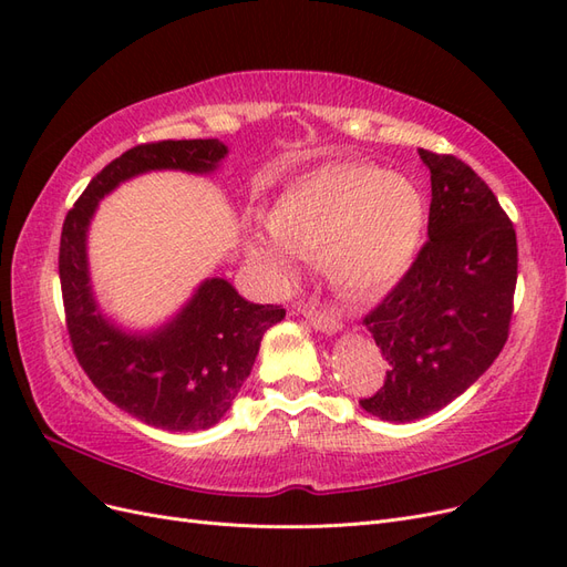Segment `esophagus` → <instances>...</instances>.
<instances>
[{"label":"esophagus","mask_w":567,"mask_h":567,"mask_svg":"<svg viewBox=\"0 0 567 567\" xmlns=\"http://www.w3.org/2000/svg\"><path fill=\"white\" fill-rule=\"evenodd\" d=\"M298 315H302L321 333H338L342 329L340 315L317 310L315 305H298Z\"/></svg>","instance_id":"esophagus-1"}]
</instances>
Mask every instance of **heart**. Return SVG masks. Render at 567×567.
I'll return each instance as SVG.
<instances>
[{
  "label": "heart",
  "instance_id": "1",
  "mask_svg": "<svg viewBox=\"0 0 567 567\" xmlns=\"http://www.w3.org/2000/svg\"><path fill=\"white\" fill-rule=\"evenodd\" d=\"M277 241L255 236L248 255L274 279L293 274L288 250L321 257L342 296H385L414 265L425 234V198L416 182L362 161L326 163L290 182L267 210Z\"/></svg>",
  "mask_w": 567,
  "mask_h": 567
}]
</instances>
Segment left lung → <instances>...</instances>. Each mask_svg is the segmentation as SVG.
Returning a JSON list of instances; mask_svg holds the SVG:
<instances>
[{"label":"left lung","mask_w":567,"mask_h":567,"mask_svg":"<svg viewBox=\"0 0 567 567\" xmlns=\"http://www.w3.org/2000/svg\"><path fill=\"white\" fill-rule=\"evenodd\" d=\"M431 169L427 241L406 277L367 315L388 359L364 411L409 423L454 402L499 357L518 279L516 229L492 188L454 158L419 148Z\"/></svg>","instance_id":"1"}]
</instances>
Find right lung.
I'll return each mask as SVG.
<instances>
[{
	"label": "right lung",
	"instance_id": "right-lung-1",
	"mask_svg": "<svg viewBox=\"0 0 567 567\" xmlns=\"http://www.w3.org/2000/svg\"><path fill=\"white\" fill-rule=\"evenodd\" d=\"M227 153L219 140L134 146L90 182L61 231L59 277L80 367L115 406L173 433H196L221 421L250 375L262 336L286 310L248 302L227 279L213 277L156 329H123L94 296L87 236L99 200L123 182L156 169L210 175Z\"/></svg>",
	"mask_w": 567,
	"mask_h": 567
}]
</instances>
